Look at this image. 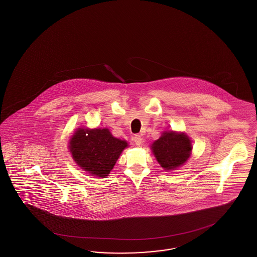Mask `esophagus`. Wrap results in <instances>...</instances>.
Listing matches in <instances>:
<instances>
[{
    "label": "esophagus",
    "mask_w": 257,
    "mask_h": 257,
    "mask_svg": "<svg viewBox=\"0 0 257 257\" xmlns=\"http://www.w3.org/2000/svg\"><path fill=\"white\" fill-rule=\"evenodd\" d=\"M133 140H134V142H135L138 146H140V144L142 143V138H141V136H140V135H135L134 138H133Z\"/></svg>",
    "instance_id": "obj_1"
}]
</instances>
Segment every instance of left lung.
<instances>
[{
  "label": "left lung",
  "mask_w": 257,
  "mask_h": 257,
  "mask_svg": "<svg viewBox=\"0 0 257 257\" xmlns=\"http://www.w3.org/2000/svg\"><path fill=\"white\" fill-rule=\"evenodd\" d=\"M152 150L164 170L171 171L187 161L192 147L185 134L166 132L154 142Z\"/></svg>",
  "instance_id": "8db88e82"
}]
</instances>
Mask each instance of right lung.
I'll use <instances>...</instances> for the list:
<instances>
[{
    "label": "right lung",
    "instance_id": "right-lung-1",
    "mask_svg": "<svg viewBox=\"0 0 257 257\" xmlns=\"http://www.w3.org/2000/svg\"><path fill=\"white\" fill-rule=\"evenodd\" d=\"M127 146L126 141L114 138L108 129L79 128L70 140V150L84 171L104 178Z\"/></svg>",
    "mask_w": 257,
    "mask_h": 257
}]
</instances>
